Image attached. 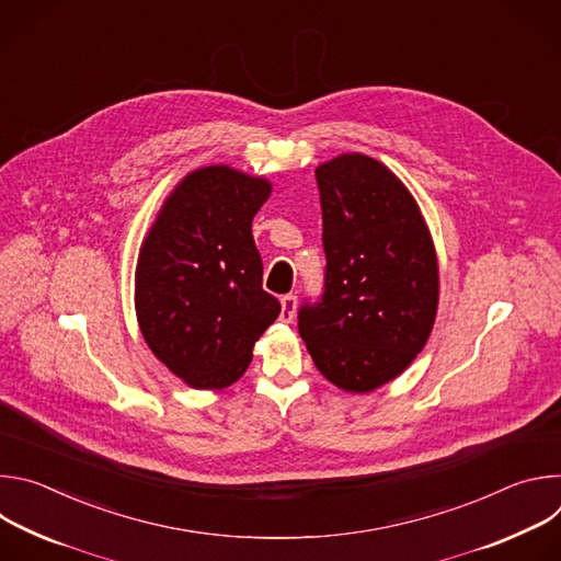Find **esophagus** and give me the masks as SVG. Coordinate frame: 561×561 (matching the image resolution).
<instances>
[{"label": "esophagus", "mask_w": 561, "mask_h": 561, "mask_svg": "<svg viewBox=\"0 0 561 561\" xmlns=\"http://www.w3.org/2000/svg\"><path fill=\"white\" fill-rule=\"evenodd\" d=\"M295 310H297V297L295 295H284L282 297V314H279L282 322H293Z\"/></svg>", "instance_id": "esophagus-1"}]
</instances>
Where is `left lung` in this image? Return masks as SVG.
I'll list each match as a JSON object with an SVG mask.
<instances>
[{
    "label": "left lung",
    "mask_w": 561,
    "mask_h": 561,
    "mask_svg": "<svg viewBox=\"0 0 561 561\" xmlns=\"http://www.w3.org/2000/svg\"><path fill=\"white\" fill-rule=\"evenodd\" d=\"M314 180L324 293L299 306L297 329L329 381L370 392L402 373L433 331L435 247L413 195L377 159L340 154Z\"/></svg>",
    "instance_id": "left-lung-1"
}]
</instances>
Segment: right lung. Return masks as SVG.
<instances>
[{
	"instance_id": "1",
	"label": "right lung",
	"mask_w": 561,
	"mask_h": 561,
	"mask_svg": "<svg viewBox=\"0 0 561 561\" xmlns=\"http://www.w3.org/2000/svg\"><path fill=\"white\" fill-rule=\"evenodd\" d=\"M271 184L228 167L193 171L152 224L135 273V308L154 357L193 388L244 375L282 304L262 288L253 217Z\"/></svg>"
}]
</instances>
